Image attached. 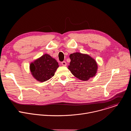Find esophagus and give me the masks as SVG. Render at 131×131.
I'll list each match as a JSON object with an SVG mask.
<instances>
[{
  "instance_id": "esophagus-1",
  "label": "esophagus",
  "mask_w": 131,
  "mask_h": 131,
  "mask_svg": "<svg viewBox=\"0 0 131 131\" xmlns=\"http://www.w3.org/2000/svg\"><path fill=\"white\" fill-rule=\"evenodd\" d=\"M62 65L63 66H66V65H67L66 62H65V61H63V62H62Z\"/></svg>"
}]
</instances>
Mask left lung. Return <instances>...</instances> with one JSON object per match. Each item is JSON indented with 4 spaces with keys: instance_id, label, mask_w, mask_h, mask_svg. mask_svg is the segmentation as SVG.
<instances>
[{
    "instance_id": "8db88e82",
    "label": "left lung",
    "mask_w": 131,
    "mask_h": 131,
    "mask_svg": "<svg viewBox=\"0 0 131 131\" xmlns=\"http://www.w3.org/2000/svg\"><path fill=\"white\" fill-rule=\"evenodd\" d=\"M70 59L68 69L74 76L82 81H87L95 76L97 64L94 59L88 54L79 52L69 55Z\"/></svg>"
}]
</instances>
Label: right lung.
I'll return each mask as SVG.
<instances>
[{
  "label": "right lung",
  "instance_id": "obj_1",
  "mask_svg": "<svg viewBox=\"0 0 131 131\" xmlns=\"http://www.w3.org/2000/svg\"><path fill=\"white\" fill-rule=\"evenodd\" d=\"M59 66L57 61L50 55L45 54L30 64V70L35 79L40 82H45L54 75Z\"/></svg>",
  "mask_w": 131,
  "mask_h": 131
}]
</instances>
